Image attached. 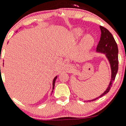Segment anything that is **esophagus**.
I'll use <instances>...</instances> for the list:
<instances>
[{
    "instance_id": "34e87169",
    "label": "esophagus",
    "mask_w": 126,
    "mask_h": 126,
    "mask_svg": "<svg viewBox=\"0 0 126 126\" xmlns=\"http://www.w3.org/2000/svg\"><path fill=\"white\" fill-rule=\"evenodd\" d=\"M63 69H64V71H68V72H69V71H71L72 69H72V65H71L70 63H67L64 64V67H63Z\"/></svg>"
}]
</instances>
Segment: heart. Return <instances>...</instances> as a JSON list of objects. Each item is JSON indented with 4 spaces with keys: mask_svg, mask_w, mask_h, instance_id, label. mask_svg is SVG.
<instances>
[{
    "mask_svg": "<svg viewBox=\"0 0 126 126\" xmlns=\"http://www.w3.org/2000/svg\"><path fill=\"white\" fill-rule=\"evenodd\" d=\"M83 32L80 29H75L74 30V35L76 37H79L80 36L82 35ZM85 43H87L88 44H91L93 43V38L90 35H87L85 37Z\"/></svg>",
    "mask_w": 126,
    "mask_h": 126,
    "instance_id": "b5f03b06",
    "label": "heart"
}]
</instances>
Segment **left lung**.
Instances as JSON below:
<instances>
[{
  "mask_svg": "<svg viewBox=\"0 0 126 126\" xmlns=\"http://www.w3.org/2000/svg\"><path fill=\"white\" fill-rule=\"evenodd\" d=\"M100 29L101 31V38L97 44L96 51L105 54L106 57H107L111 66V78L109 87L107 88L106 91L99 97L90 101H93L97 99L100 98L109 92L112 87L113 82L115 80L118 70V48L117 44L112 34L106 28L100 26Z\"/></svg>",
  "mask_w": 126,
  "mask_h": 126,
  "instance_id": "8db88e82",
  "label": "left lung"
}]
</instances>
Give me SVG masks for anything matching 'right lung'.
I'll return each mask as SVG.
<instances>
[{
	"mask_svg": "<svg viewBox=\"0 0 126 126\" xmlns=\"http://www.w3.org/2000/svg\"><path fill=\"white\" fill-rule=\"evenodd\" d=\"M57 76H56L55 78L54 79V80H53V90H54V86H55V80H56V79H57Z\"/></svg>",
	"mask_w": 126,
	"mask_h": 126,
	"instance_id": "1",
	"label": "right lung"
}]
</instances>
